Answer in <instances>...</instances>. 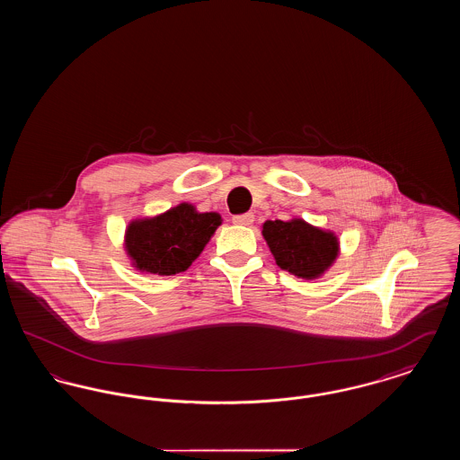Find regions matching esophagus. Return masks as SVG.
Masks as SVG:
<instances>
[{
    "instance_id": "esophagus-1",
    "label": "esophagus",
    "mask_w": 460,
    "mask_h": 460,
    "mask_svg": "<svg viewBox=\"0 0 460 460\" xmlns=\"http://www.w3.org/2000/svg\"><path fill=\"white\" fill-rule=\"evenodd\" d=\"M253 220H255V216L250 214V212H248V214H240V216H234V217H233V222L238 224V226H250Z\"/></svg>"
}]
</instances>
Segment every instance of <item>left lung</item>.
<instances>
[{
    "mask_svg": "<svg viewBox=\"0 0 460 460\" xmlns=\"http://www.w3.org/2000/svg\"><path fill=\"white\" fill-rule=\"evenodd\" d=\"M262 236L276 263L302 279L321 278L340 255L338 236L304 219L265 220Z\"/></svg>",
    "mask_w": 460,
    "mask_h": 460,
    "instance_id": "obj_1",
    "label": "left lung"
}]
</instances>
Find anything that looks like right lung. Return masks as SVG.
<instances>
[{
	"mask_svg": "<svg viewBox=\"0 0 460 460\" xmlns=\"http://www.w3.org/2000/svg\"><path fill=\"white\" fill-rule=\"evenodd\" d=\"M220 224L217 212L201 214L191 203H179L160 216L131 220L124 248L137 270L172 276L197 261Z\"/></svg>",
	"mask_w": 460,
	"mask_h": 460,
	"instance_id": "add662e5",
	"label": "right lung"
}]
</instances>
